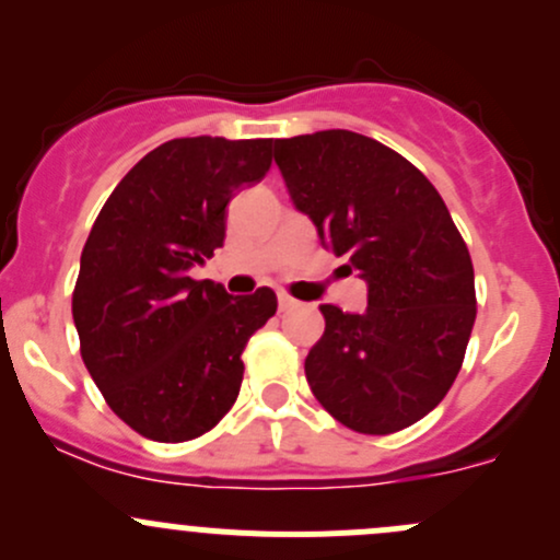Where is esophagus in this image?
Listing matches in <instances>:
<instances>
[{"instance_id": "esophagus-1", "label": "esophagus", "mask_w": 560, "mask_h": 560, "mask_svg": "<svg viewBox=\"0 0 560 560\" xmlns=\"http://www.w3.org/2000/svg\"><path fill=\"white\" fill-rule=\"evenodd\" d=\"M298 301L295 298H290L287 292H279V312H290V308H295Z\"/></svg>"}]
</instances>
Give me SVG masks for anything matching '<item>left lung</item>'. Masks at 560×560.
Returning <instances> with one entry per match:
<instances>
[{
    "instance_id": "obj_1",
    "label": "left lung",
    "mask_w": 560,
    "mask_h": 560,
    "mask_svg": "<svg viewBox=\"0 0 560 560\" xmlns=\"http://www.w3.org/2000/svg\"><path fill=\"white\" fill-rule=\"evenodd\" d=\"M276 165L322 246L369 284V308L319 306L306 358L314 398L371 436L436 409L477 319L474 265L436 186L398 151L349 129L276 140Z\"/></svg>"
}]
</instances>
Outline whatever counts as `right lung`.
<instances>
[{"instance_id":"obj_1","label":"right lung","mask_w":560,"mask_h":560,"mask_svg":"<svg viewBox=\"0 0 560 560\" xmlns=\"http://www.w3.org/2000/svg\"><path fill=\"white\" fill-rule=\"evenodd\" d=\"M268 171L270 140H167L118 180L89 233L72 292L81 358L140 436L189 442L238 398L241 354L276 292L233 298L189 268L224 244L235 191Z\"/></svg>"}]
</instances>
